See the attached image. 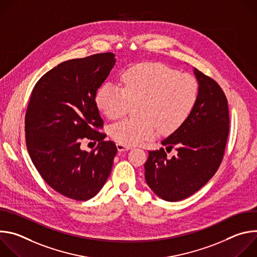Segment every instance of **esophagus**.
<instances>
[{"mask_svg": "<svg viewBox=\"0 0 257 257\" xmlns=\"http://www.w3.org/2000/svg\"><path fill=\"white\" fill-rule=\"evenodd\" d=\"M116 145H117V150H118L119 152H125V151H129V150L131 149L130 146H126V145L121 144V143H117Z\"/></svg>", "mask_w": 257, "mask_h": 257, "instance_id": "34e87169", "label": "esophagus"}]
</instances>
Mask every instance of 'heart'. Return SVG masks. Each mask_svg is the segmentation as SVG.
Masks as SVG:
<instances>
[{"mask_svg":"<svg viewBox=\"0 0 257 257\" xmlns=\"http://www.w3.org/2000/svg\"><path fill=\"white\" fill-rule=\"evenodd\" d=\"M121 84L103 83L95 94V103L104 116L116 120L138 102V118L122 120L109 128L112 138L126 146L151 139L158 129L164 134L177 130L191 114L199 91L195 77L158 63L127 68Z\"/></svg>","mask_w":257,"mask_h":257,"instance_id":"obj_1","label":"heart"}]
</instances>
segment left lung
Returning <instances> with one entry per match:
<instances>
[{"instance_id": "8db88e82", "label": "left lung", "mask_w": 257, "mask_h": 257, "mask_svg": "<svg viewBox=\"0 0 257 257\" xmlns=\"http://www.w3.org/2000/svg\"><path fill=\"white\" fill-rule=\"evenodd\" d=\"M199 91L191 114L175 132L162 141L177 155L165 150L150 151L144 176L150 188L167 201L185 199L204 186L221 165L229 135L227 97L213 79L194 68Z\"/></svg>"}]
</instances>
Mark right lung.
Wrapping results in <instances>:
<instances>
[{
    "label": "right lung",
    "instance_id": "add662e5",
    "mask_svg": "<svg viewBox=\"0 0 257 257\" xmlns=\"http://www.w3.org/2000/svg\"><path fill=\"white\" fill-rule=\"evenodd\" d=\"M115 63L113 53L68 60L47 72L31 92L25 114L28 154L43 179L68 198H92L111 174L118 151L98 132L103 121L95 94ZM82 139L98 146L82 151Z\"/></svg>",
    "mask_w": 257,
    "mask_h": 257
}]
</instances>
